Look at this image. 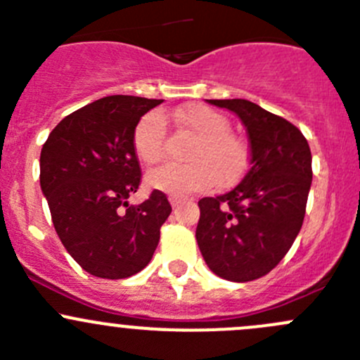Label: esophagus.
Masks as SVG:
<instances>
[{
	"label": "esophagus",
	"mask_w": 360,
	"mask_h": 360,
	"mask_svg": "<svg viewBox=\"0 0 360 360\" xmlns=\"http://www.w3.org/2000/svg\"><path fill=\"white\" fill-rule=\"evenodd\" d=\"M184 200H186V198L181 197V195H169V202H170V205H172V207L179 205V203H183Z\"/></svg>",
	"instance_id": "1"
}]
</instances>
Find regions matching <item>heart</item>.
Listing matches in <instances>:
<instances>
[{
	"label": "heart",
	"mask_w": 360,
	"mask_h": 360,
	"mask_svg": "<svg viewBox=\"0 0 360 360\" xmlns=\"http://www.w3.org/2000/svg\"><path fill=\"white\" fill-rule=\"evenodd\" d=\"M165 120H172L183 132L191 134L195 143L188 151L186 165L165 163L150 170L148 186L174 195L205 191L212 186L237 183L249 163V144L230 130V120L223 112L190 104L170 112L150 111L134 129L132 144L141 162L153 165L165 155Z\"/></svg>",
	"instance_id": "b5f03b06"
}]
</instances>
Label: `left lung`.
I'll list each match as a JSON object with an SVG mask.
<instances>
[{
    "label": "left lung",
    "mask_w": 360,
    "mask_h": 360,
    "mask_svg": "<svg viewBox=\"0 0 360 360\" xmlns=\"http://www.w3.org/2000/svg\"><path fill=\"white\" fill-rule=\"evenodd\" d=\"M207 103L242 120L250 162L233 190L198 202V248L217 277L256 281L281 263L300 233L311 184L310 146L291 122L250 101Z\"/></svg>",
    "instance_id": "left-lung-1"
}]
</instances>
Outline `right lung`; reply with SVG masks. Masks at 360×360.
Here are the masks:
<instances>
[{"instance_id": "right-lung-1", "label": "right lung", "mask_w": 360, "mask_h": 360, "mask_svg": "<svg viewBox=\"0 0 360 360\" xmlns=\"http://www.w3.org/2000/svg\"><path fill=\"white\" fill-rule=\"evenodd\" d=\"M163 99L110 96L68 115L41 148L39 184L53 226L72 259L90 275L127 278L153 257L172 212L165 193L129 205L141 184L134 129Z\"/></svg>"}]
</instances>
